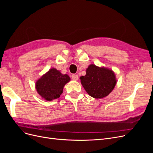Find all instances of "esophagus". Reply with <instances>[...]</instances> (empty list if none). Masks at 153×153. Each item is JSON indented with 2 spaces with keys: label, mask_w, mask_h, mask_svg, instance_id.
<instances>
[{
  "label": "esophagus",
  "mask_w": 153,
  "mask_h": 153,
  "mask_svg": "<svg viewBox=\"0 0 153 153\" xmlns=\"http://www.w3.org/2000/svg\"><path fill=\"white\" fill-rule=\"evenodd\" d=\"M71 78L73 80L76 81L78 80V76L77 75H75V74H73V75H72V76H71Z\"/></svg>",
  "instance_id": "esophagus-1"
}]
</instances>
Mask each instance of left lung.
Returning <instances> with one entry per match:
<instances>
[{
  "mask_svg": "<svg viewBox=\"0 0 153 153\" xmlns=\"http://www.w3.org/2000/svg\"><path fill=\"white\" fill-rule=\"evenodd\" d=\"M81 84L92 98H103L112 91L116 84V78L112 70L105 67L90 64L86 75L80 78Z\"/></svg>",
  "mask_w": 153,
  "mask_h": 153,
  "instance_id": "obj_1",
  "label": "left lung"
}]
</instances>
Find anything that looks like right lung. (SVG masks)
<instances>
[{"label": "right lung", "instance_id": "add662e5", "mask_svg": "<svg viewBox=\"0 0 153 153\" xmlns=\"http://www.w3.org/2000/svg\"><path fill=\"white\" fill-rule=\"evenodd\" d=\"M70 78L63 75L55 68H52L41 76L36 83L38 93L47 101L59 98L63 91V88Z\"/></svg>", "mask_w": 153, "mask_h": 153}]
</instances>
